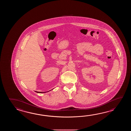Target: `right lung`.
I'll return each instance as SVG.
<instances>
[{
  "mask_svg": "<svg viewBox=\"0 0 131 131\" xmlns=\"http://www.w3.org/2000/svg\"><path fill=\"white\" fill-rule=\"evenodd\" d=\"M36 92H37V93H44V92H37V91H36Z\"/></svg>",
  "mask_w": 131,
  "mask_h": 131,
  "instance_id": "1",
  "label": "right lung"
}]
</instances>
